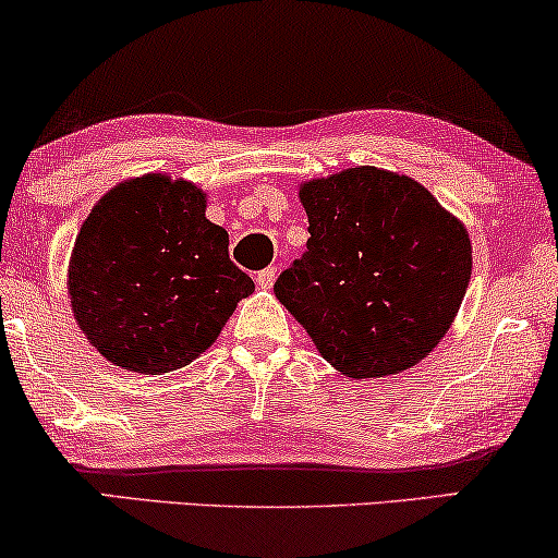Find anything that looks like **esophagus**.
<instances>
[{"instance_id": "obj_1", "label": "esophagus", "mask_w": 558, "mask_h": 558, "mask_svg": "<svg viewBox=\"0 0 558 558\" xmlns=\"http://www.w3.org/2000/svg\"><path fill=\"white\" fill-rule=\"evenodd\" d=\"M274 281H277V269H274V266H269V269H264V271H258L256 284L262 289H271Z\"/></svg>"}]
</instances>
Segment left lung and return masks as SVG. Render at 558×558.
I'll return each instance as SVG.
<instances>
[{
	"label": "left lung",
	"mask_w": 558,
	"mask_h": 558,
	"mask_svg": "<svg viewBox=\"0 0 558 558\" xmlns=\"http://www.w3.org/2000/svg\"><path fill=\"white\" fill-rule=\"evenodd\" d=\"M300 202L307 251L274 292L320 356L351 379L400 374L428 356L472 277L461 220L415 179L376 166L305 182Z\"/></svg>",
	"instance_id": "left-lung-1"
}]
</instances>
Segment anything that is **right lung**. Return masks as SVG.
Wrapping results in <instances>:
<instances>
[{
    "instance_id": "obj_1",
    "label": "right lung",
    "mask_w": 558,
    "mask_h": 558,
    "mask_svg": "<svg viewBox=\"0 0 558 558\" xmlns=\"http://www.w3.org/2000/svg\"><path fill=\"white\" fill-rule=\"evenodd\" d=\"M199 186L128 179L94 205L69 262L76 325L107 361L137 374L182 368L217 341L253 281Z\"/></svg>"
}]
</instances>
